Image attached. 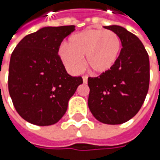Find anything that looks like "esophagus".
<instances>
[{
	"instance_id": "1",
	"label": "esophagus",
	"mask_w": 160,
	"mask_h": 160,
	"mask_svg": "<svg viewBox=\"0 0 160 160\" xmlns=\"http://www.w3.org/2000/svg\"><path fill=\"white\" fill-rule=\"evenodd\" d=\"M87 79H88V77H87V76H83V83H87Z\"/></svg>"
}]
</instances>
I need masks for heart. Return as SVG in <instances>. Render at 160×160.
<instances>
[{"label":"heart","instance_id":"heart-1","mask_svg":"<svg viewBox=\"0 0 160 160\" xmlns=\"http://www.w3.org/2000/svg\"><path fill=\"white\" fill-rule=\"evenodd\" d=\"M68 47L60 46L58 56L71 73L83 69V57L96 73L110 70L118 61L121 52V40L113 31L102 29H85L73 34L68 41Z\"/></svg>","mask_w":160,"mask_h":160}]
</instances>
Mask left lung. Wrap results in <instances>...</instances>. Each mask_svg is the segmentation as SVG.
Instances as JSON below:
<instances>
[{"label":"left lung","mask_w":160,"mask_h":160,"mask_svg":"<svg viewBox=\"0 0 160 160\" xmlns=\"http://www.w3.org/2000/svg\"><path fill=\"white\" fill-rule=\"evenodd\" d=\"M104 28L119 36L123 48L110 70L88 78V106L100 122L119 125L133 118L144 102L150 83V60L136 35L120 26Z\"/></svg>","instance_id":"obj_1"}]
</instances>
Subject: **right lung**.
<instances>
[{
  "mask_svg": "<svg viewBox=\"0 0 160 160\" xmlns=\"http://www.w3.org/2000/svg\"><path fill=\"white\" fill-rule=\"evenodd\" d=\"M74 31L75 26L41 28L26 35L11 54L9 95L17 112L31 124H56L83 83L81 77L68 74L58 54L62 41Z\"/></svg>",
  "mask_w": 160,
  "mask_h": 160,
  "instance_id": "right-lung-1",
  "label": "right lung"
}]
</instances>
